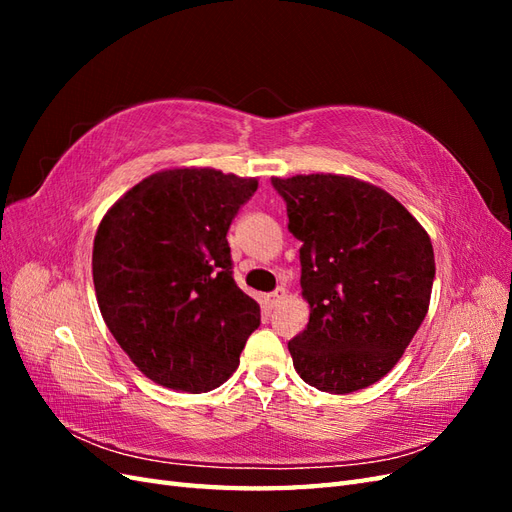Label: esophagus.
Segmentation results:
<instances>
[{"label": "esophagus", "instance_id": "esophagus-1", "mask_svg": "<svg viewBox=\"0 0 512 512\" xmlns=\"http://www.w3.org/2000/svg\"><path fill=\"white\" fill-rule=\"evenodd\" d=\"M286 297V290L284 288H275L271 294H267V299H265V303H267V307H277L282 303V299Z\"/></svg>", "mask_w": 512, "mask_h": 512}]
</instances>
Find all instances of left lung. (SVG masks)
Masks as SVG:
<instances>
[{
    "label": "left lung",
    "instance_id": "left-lung-1",
    "mask_svg": "<svg viewBox=\"0 0 512 512\" xmlns=\"http://www.w3.org/2000/svg\"><path fill=\"white\" fill-rule=\"evenodd\" d=\"M301 241L312 314L288 350L318 391L346 395L389 374L427 316L436 260L423 226L376 185L339 175L271 179Z\"/></svg>",
    "mask_w": 512,
    "mask_h": 512
}]
</instances>
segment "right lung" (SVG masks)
I'll return each instance as SVG.
<instances>
[{"mask_svg": "<svg viewBox=\"0 0 512 512\" xmlns=\"http://www.w3.org/2000/svg\"><path fill=\"white\" fill-rule=\"evenodd\" d=\"M256 179L175 168L143 179L104 215L94 286L108 331L160 386L207 393L239 365L260 307L232 277L228 228Z\"/></svg>", "mask_w": 512, "mask_h": 512, "instance_id": "obj_1", "label": "right lung"}]
</instances>
